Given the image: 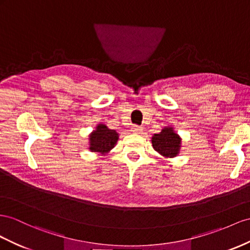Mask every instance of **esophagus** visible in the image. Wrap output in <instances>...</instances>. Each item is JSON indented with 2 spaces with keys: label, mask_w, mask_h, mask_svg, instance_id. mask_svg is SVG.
<instances>
[{
  "label": "esophagus",
  "mask_w": 250,
  "mask_h": 250,
  "mask_svg": "<svg viewBox=\"0 0 250 250\" xmlns=\"http://www.w3.org/2000/svg\"><path fill=\"white\" fill-rule=\"evenodd\" d=\"M132 131L134 133H140L143 131V127L142 126H138V125H133L132 126Z\"/></svg>",
  "instance_id": "1"
}]
</instances>
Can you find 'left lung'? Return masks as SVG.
Masks as SVG:
<instances>
[{
	"instance_id": "obj_1",
	"label": "left lung",
	"mask_w": 250,
	"mask_h": 250,
	"mask_svg": "<svg viewBox=\"0 0 250 250\" xmlns=\"http://www.w3.org/2000/svg\"><path fill=\"white\" fill-rule=\"evenodd\" d=\"M181 137L171 126L164 127L161 133L152 136L153 148L164 157L173 158L177 156L181 150Z\"/></svg>"
}]
</instances>
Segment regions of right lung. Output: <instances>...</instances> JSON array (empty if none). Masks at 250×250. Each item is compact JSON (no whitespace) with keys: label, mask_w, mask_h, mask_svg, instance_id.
Returning <instances> with one entry per match:
<instances>
[{"label":"right lung","mask_w":250,"mask_h":250,"mask_svg":"<svg viewBox=\"0 0 250 250\" xmlns=\"http://www.w3.org/2000/svg\"><path fill=\"white\" fill-rule=\"evenodd\" d=\"M118 137L119 135L116 131L108 129L105 125L100 124L96 126V130L89 134L88 149L91 152H98L104 155L114 148Z\"/></svg>","instance_id":"right-lung-1"}]
</instances>
